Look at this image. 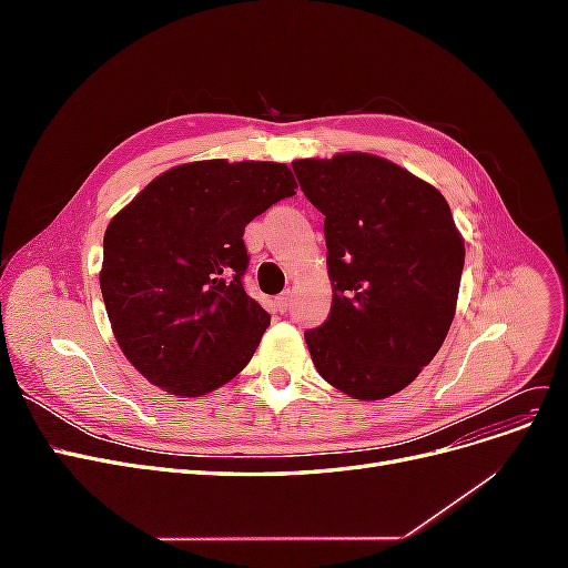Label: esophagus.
Instances as JSON below:
<instances>
[{"mask_svg": "<svg viewBox=\"0 0 568 568\" xmlns=\"http://www.w3.org/2000/svg\"><path fill=\"white\" fill-rule=\"evenodd\" d=\"M291 301H294V291H284V294H280L277 298H274V305H277V311L280 313H286L288 307H291Z\"/></svg>", "mask_w": 568, "mask_h": 568, "instance_id": "obj_1", "label": "esophagus"}]
</instances>
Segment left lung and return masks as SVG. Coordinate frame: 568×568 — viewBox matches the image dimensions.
Here are the masks:
<instances>
[{
	"mask_svg": "<svg viewBox=\"0 0 568 568\" xmlns=\"http://www.w3.org/2000/svg\"><path fill=\"white\" fill-rule=\"evenodd\" d=\"M324 215L332 311L305 332L324 382L382 400L432 363L457 311L464 239L434 184L363 151L291 163Z\"/></svg>",
	"mask_w": 568,
	"mask_h": 568,
	"instance_id": "8db88e82",
	"label": "left lung"
}]
</instances>
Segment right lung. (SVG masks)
<instances>
[{
    "instance_id": "add662e5",
    "label": "right lung",
    "mask_w": 568,
    "mask_h": 568,
    "mask_svg": "<svg viewBox=\"0 0 568 568\" xmlns=\"http://www.w3.org/2000/svg\"><path fill=\"white\" fill-rule=\"evenodd\" d=\"M296 189L286 163L192 161L113 215L101 296L120 351L146 382L196 398L248 365L270 315L242 286L244 230Z\"/></svg>"
}]
</instances>
